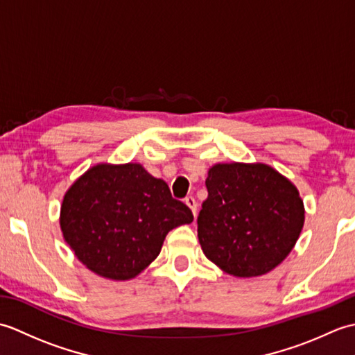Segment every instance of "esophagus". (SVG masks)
<instances>
[{
    "instance_id": "esophagus-1",
    "label": "esophagus",
    "mask_w": 355,
    "mask_h": 355,
    "mask_svg": "<svg viewBox=\"0 0 355 355\" xmlns=\"http://www.w3.org/2000/svg\"><path fill=\"white\" fill-rule=\"evenodd\" d=\"M184 202H186V206L192 210L193 216H197V201H195V198L193 197H186Z\"/></svg>"
}]
</instances>
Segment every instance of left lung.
Returning <instances> with one entry per match:
<instances>
[{
  "label": "left lung",
  "instance_id": "8db88e82",
  "mask_svg": "<svg viewBox=\"0 0 355 355\" xmlns=\"http://www.w3.org/2000/svg\"><path fill=\"white\" fill-rule=\"evenodd\" d=\"M198 239L207 259L236 277L266 275L293 250L305 221L288 178L263 163H218L206 178Z\"/></svg>",
  "mask_w": 355,
  "mask_h": 355
}]
</instances>
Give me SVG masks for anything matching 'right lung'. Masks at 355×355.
<instances>
[{
	"instance_id": "1",
	"label": "right lung",
	"mask_w": 355,
	"mask_h": 355,
	"mask_svg": "<svg viewBox=\"0 0 355 355\" xmlns=\"http://www.w3.org/2000/svg\"><path fill=\"white\" fill-rule=\"evenodd\" d=\"M192 221L191 209L139 163L89 168L64 195L59 218L76 258L112 281L141 273L160 253L166 235Z\"/></svg>"
}]
</instances>
